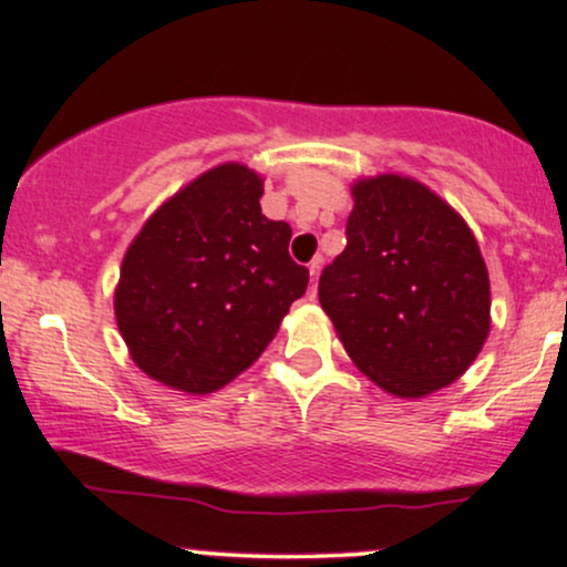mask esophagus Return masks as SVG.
<instances>
[{"instance_id":"34e87169","label":"esophagus","mask_w":567,"mask_h":567,"mask_svg":"<svg viewBox=\"0 0 567 567\" xmlns=\"http://www.w3.org/2000/svg\"><path fill=\"white\" fill-rule=\"evenodd\" d=\"M320 269H322V258H315V261L309 264V277H311L309 298H315V292H317V277H320Z\"/></svg>"}]
</instances>
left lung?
Instances as JSON below:
<instances>
[{
    "instance_id": "obj_1",
    "label": "left lung",
    "mask_w": 567,
    "mask_h": 567,
    "mask_svg": "<svg viewBox=\"0 0 567 567\" xmlns=\"http://www.w3.org/2000/svg\"><path fill=\"white\" fill-rule=\"evenodd\" d=\"M347 247L320 303L347 354L394 396H426L477 360L491 279L466 220L432 188L386 173L351 186Z\"/></svg>"
}]
</instances>
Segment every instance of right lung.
<instances>
[{
	"label": "right lung",
	"instance_id": "add662e5",
	"mask_svg": "<svg viewBox=\"0 0 567 567\" xmlns=\"http://www.w3.org/2000/svg\"><path fill=\"white\" fill-rule=\"evenodd\" d=\"M261 194V175L226 162L159 205L130 243L116 328L154 381L218 392L261 357L306 292L309 269L290 258V226L264 216Z\"/></svg>",
	"mask_w": 567,
	"mask_h": 567
}]
</instances>
